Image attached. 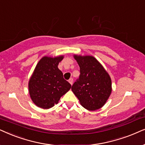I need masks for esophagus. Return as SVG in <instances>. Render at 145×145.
Returning <instances> with one entry per match:
<instances>
[{
    "label": "esophagus",
    "mask_w": 145,
    "mask_h": 145,
    "mask_svg": "<svg viewBox=\"0 0 145 145\" xmlns=\"http://www.w3.org/2000/svg\"><path fill=\"white\" fill-rule=\"evenodd\" d=\"M73 81H74V80H73V78H71L69 80L68 82H69V84H70L71 85H72V84H73Z\"/></svg>",
    "instance_id": "1"
}]
</instances>
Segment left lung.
Here are the masks:
<instances>
[{"label": "left lung", "instance_id": "1", "mask_svg": "<svg viewBox=\"0 0 145 145\" xmlns=\"http://www.w3.org/2000/svg\"><path fill=\"white\" fill-rule=\"evenodd\" d=\"M74 57L80 67V75L73 84L71 90L86 109H99L105 105L111 95V78L94 57L78 55Z\"/></svg>", "mask_w": 145, "mask_h": 145}]
</instances>
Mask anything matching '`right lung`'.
I'll use <instances>...</instances> for the list:
<instances>
[{"label": "right lung", "mask_w": 145, "mask_h": 145, "mask_svg": "<svg viewBox=\"0 0 145 145\" xmlns=\"http://www.w3.org/2000/svg\"><path fill=\"white\" fill-rule=\"evenodd\" d=\"M63 58V56H44L36 65L29 80L28 90L31 99L38 107L45 109L54 107L71 88L57 67Z\"/></svg>", "instance_id": "obj_1"}]
</instances>
